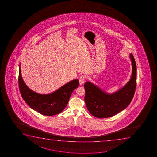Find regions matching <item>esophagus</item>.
<instances>
[{"label":"esophagus","instance_id":"34e87169","mask_svg":"<svg viewBox=\"0 0 157 157\" xmlns=\"http://www.w3.org/2000/svg\"><path fill=\"white\" fill-rule=\"evenodd\" d=\"M85 76H84V75H82L79 78V84L80 85H83L84 84V82H85Z\"/></svg>","mask_w":157,"mask_h":157}]
</instances>
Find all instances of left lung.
I'll use <instances>...</instances> for the list:
<instances>
[{"label":"left lung","mask_w":157,"mask_h":157,"mask_svg":"<svg viewBox=\"0 0 157 157\" xmlns=\"http://www.w3.org/2000/svg\"><path fill=\"white\" fill-rule=\"evenodd\" d=\"M129 56L132 63L131 78L116 92L108 93L90 82H85V102L88 111L93 116L99 118L112 117L125 109L131 102L135 92L137 69L132 54Z\"/></svg>","instance_id":"8db88e82"}]
</instances>
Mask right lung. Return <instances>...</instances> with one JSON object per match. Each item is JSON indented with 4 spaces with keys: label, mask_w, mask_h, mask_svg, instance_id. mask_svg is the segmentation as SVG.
<instances>
[{
    "label": "right lung",
    "mask_w": 157,
    "mask_h": 157,
    "mask_svg": "<svg viewBox=\"0 0 157 157\" xmlns=\"http://www.w3.org/2000/svg\"><path fill=\"white\" fill-rule=\"evenodd\" d=\"M20 92L26 103L40 114L52 116L62 112L66 107L74 90L79 86V80H73L54 92L42 94L30 90L22 79L20 64L19 74Z\"/></svg>",
    "instance_id": "obj_1"
}]
</instances>
